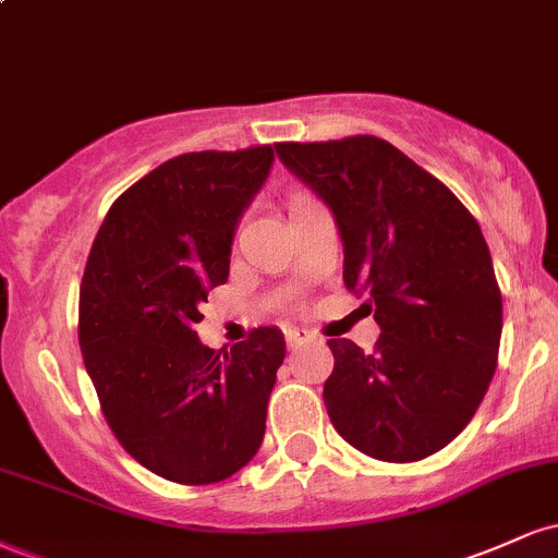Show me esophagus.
<instances>
[{"mask_svg": "<svg viewBox=\"0 0 558 558\" xmlns=\"http://www.w3.org/2000/svg\"><path fill=\"white\" fill-rule=\"evenodd\" d=\"M310 341H315V332H310V330H304V328H288L286 330L288 349H299V345H304V343H310Z\"/></svg>", "mask_w": 558, "mask_h": 558, "instance_id": "1", "label": "esophagus"}]
</instances>
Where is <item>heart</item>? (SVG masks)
Wrapping results in <instances>:
<instances>
[{
  "instance_id": "heart-1",
  "label": "heart",
  "mask_w": 558,
  "mask_h": 558,
  "mask_svg": "<svg viewBox=\"0 0 558 558\" xmlns=\"http://www.w3.org/2000/svg\"><path fill=\"white\" fill-rule=\"evenodd\" d=\"M315 202V196H310L306 191H293V194H288L286 204H288V213H296V209L306 207V204Z\"/></svg>"
}]
</instances>
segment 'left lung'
<instances>
[{"label":"left lung","instance_id":"left-lung-1","mask_svg":"<svg viewBox=\"0 0 558 558\" xmlns=\"http://www.w3.org/2000/svg\"><path fill=\"white\" fill-rule=\"evenodd\" d=\"M275 151L332 209L343 283L367 293L380 325L369 354L328 341L332 427L380 462H420L470 425L496 373L501 288L483 230L448 185L377 136Z\"/></svg>","mask_w":558,"mask_h":558}]
</instances>
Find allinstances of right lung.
<instances>
[{"label": "right lung", "mask_w": 558, "mask_h": 558, "mask_svg": "<svg viewBox=\"0 0 558 558\" xmlns=\"http://www.w3.org/2000/svg\"><path fill=\"white\" fill-rule=\"evenodd\" d=\"M272 157L259 144L168 159L114 198L88 254L83 364L120 446L172 483H220L265 438L283 332L254 328L215 351L196 323L207 293L228 280L235 226Z\"/></svg>", "instance_id": "obj_1"}]
</instances>
